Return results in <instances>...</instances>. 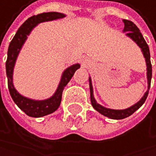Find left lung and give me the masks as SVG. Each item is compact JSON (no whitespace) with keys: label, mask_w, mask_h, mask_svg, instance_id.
I'll use <instances>...</instances> for the list:
<instances>
[{"label":"left lung","mask_w":156,"mask_h":156,"mask_svg":"<svg viewBox=\"0 0 156 156\" xmlns=\"http://www.w3.org/2000/svg\"><path fill=\"white\" fill-rule=\"evenodd\" d=\"M122 22L124 23V28H123V33H126V35L130 37L136 45L141 48V51L143 53V56L146 61V65H147V80H148V90L147 92L144 94L142 98L136 103L135 105L131 106L128 108L125 109H111V108H107L103 106L99 105L97 102L95 101L94 97V90H93V85H92V80L91 77H89L90 81V93H91V103L92 106L95 110H97L99 113H101L102 115H104L106 117H108L110 119L114 120H122L124 118H127L130 115H132L133 113L139 109L143 104L148 96L150 86H151V80H152V63H151V56H150V50L149 47L146 43V41L144 40L140 29L137 28L132 21L123 20Z\"/></svg>","instance_id":"obj_1"}]
</instances>
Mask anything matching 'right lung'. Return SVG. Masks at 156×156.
Wrapping results in <instances>:
<instances>
[{"mask_svg": "<svg viewBox=\"0 0 156 156\" xmlns=\"http://www.w3.org/2000/svg\"><path fill=\"white\" fill-rule=\"evenodd\" d=\"M64 16L65 15L62 13L48 12V13H42L29 17L20 27V29L17 30L16 34H15L14 38L10 42L8 51H7V61L6 63H5L9 93L12 99L16 104V106L30 117H34V118L43 117L57 110L61 104L62 94L64 87L70 81L75 72L80 67V65L79 63H76L65 69L62 75L61 81L59 83V86L56 90L55 94L51 97L45 100H34V99L27 98L21 95L20 93H17L13 84V71H14V66L16 58L20 54V51L23 44L25 43L27 36L31 34L33 29L41 22L62 19Z\"/></svg>", "mask_w": 156, "mask_h": 156, "instance_id": "obj_1", "label": "right lung"}]
</instances>
